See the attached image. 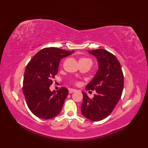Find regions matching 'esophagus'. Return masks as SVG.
Here are the masks:
<instances>
[{"label": "esophagus", "mask_w": 148, "mask_h": 148, "mask_svg": "<svg viewBox=\"0 0 148 148\" xmlns=\"http://www.w3.org/2000/svg\"><path fill=\"white\" fill-rule=\"evenodd\" d=\"M76 91V90H75V89H73V88H69V93H73V92H75Z\"/></svg>", "instance_id": "34e87169"}]
</instances>
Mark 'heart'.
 Here are the masks:
<instances>
[{"mask_svg":"<svg viewBox=\"0 0 148 148\" xmlns=\"http://www.w3.org/2000/svg\"><path fill=\"white\" fill-rule=\"evenodd\" d=\"M81 60H85V58H82V59H81Z\"/></svg>","mask_w":148,"mask_h":148,"instance_id":"1","label":"heart"}]
</instances>
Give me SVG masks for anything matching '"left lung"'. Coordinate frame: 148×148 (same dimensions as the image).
Returning a JSON list of instances; mask_svg holds the SVG:
<instances>
[{
	"label": "left lung",
	"mask_w": 148,
	"mask_h": 148,
	"mask_svg": "<svg viewBox=\"0 0 148 148\" xmlns=\"http://www.w3.org/2000/svg\"><path fill=\"white\" fill-rule=\"evenodd\" d=\"M97 59L99 69L93 79L87 84L86 90H95L97 93L90 99L83 92L82 114L91 121L106 118L114 109L121 99L124 85L123 74L116 56L106 49L88 51Z\"/></svg>",
	"instance_id": "8db88e82"
}]
</instances>
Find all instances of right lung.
Here are the masks:
<instances>
[{"instance_id": "right-lung-1", "label": "right lung", "mask_w": 148, "mask_h": 148, "mask_svg": "<svg viewBox=\"0 0 148 148\" xmlns=\"http://www.w3.org/2000/svg\"><path fill=\"white\" fill-rule=\"evenodd\" d=\"M74 51L57 48H46L34 55L25 71L23 93L30 111L38 118L51 119L57 116L62 109L69 91L62 87L51 92L52 79L58 73L60 60Z\"/></svg>"}]
</instances>
